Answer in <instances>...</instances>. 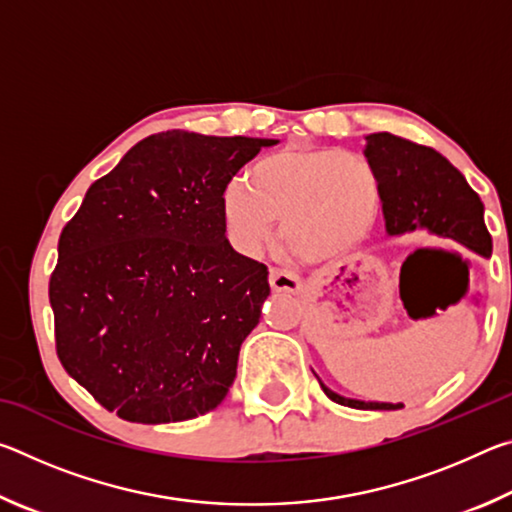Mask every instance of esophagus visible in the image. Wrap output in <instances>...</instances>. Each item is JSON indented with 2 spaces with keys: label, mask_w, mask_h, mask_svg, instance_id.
I'll return each mask as SVG.
<instances>
[{
  "label": "esophagus",
  "mask_w": 512,
  "mask_h": 512,
  "mask_svg": "<svg viewBox=\"0 0 512 512\" xmlns=\"http://www.w3.org/2000/svg\"><path fill=\"white\" fill-rule=\"evenodd\" d=\"M268 282H271L273 291H280V293H298L302 287V282L296 275L289 271H282V268H271V273H268Z\"/></svg>",
  "instance_id": "1"
}]
</instances>
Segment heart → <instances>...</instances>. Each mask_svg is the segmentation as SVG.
Returning a JSON list of instances; mask_svg holds the SVG:
<instances>
[{"label": "heart", "instance_id": "b5f03b06", "mask_svg": "<svg viewBox=\"0 0 512 512\" xmlns=\"http://www.w3.org/2000/svg\"><path fill=\"white\" fill-rule=\"evenodd\" d=\"M381 185L357 153L287 146L250 164L244 183L223 194L221 214L232 246L255 255L280 219L282 237L309 264L352 255L375 228Z\"/></svg>", "mask_w": 512, "mask_h": 512}]
</instances>
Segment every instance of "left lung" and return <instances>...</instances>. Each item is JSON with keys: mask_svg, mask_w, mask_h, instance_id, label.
I'll return each instance as SVG.
<instances>
[{"mask_svg": "<svg viewBox=\"0 0 512 512\" xmlns=\"http://www.w3.org/2000/svg\"><path fill=\"white\" fill-rule=\"evenodd\" d=\"M363 155L379 176L381 212L388 237L427 230L429 235L452 239L472 253L490 259L492 237L483 221V203L452 162L438 151L391 133L366 135ZM320 386L329 400L350 409L393 411L404 406L400 402L354 400L332 391L323 381Z\"/></svg>", "mask_w": 512, "mask_h": 512, "instance_id": "left-lung-1", "label": "left lung"}]
</instances>
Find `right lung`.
I'll return each instance as SVG.
<instances>
[{"mask_svg":"<svg viewBox=\"0 0 512 512\" xmlns=\"http://www.w3.org/2000/svg\"><path fill=\"white\" fill-rule=\"evenodd\" d=\"M277 142L149 135L65 225L49 282L58 359L121 420H192L228 395L271 287L225 237L223 192Z\"/></svg>","mask_w":512,"mask_h":512,"instance_id":"right-lung-1","label":"right lung"}]
</instances>
